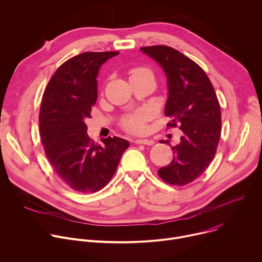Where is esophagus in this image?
I'll return each instance as SVG.
<instances>
[{"label":"esophagus","instance_id":"34e87169","mask_svg":"<svg viewBox=\"0 0 262 262\" xmlns=\"http://www.w3.org/2000/svg\"><path fill=\"white\" fill-rule=\"evenodd\" d=\"M134 142L137 144H146V146H153L155 143L152 139H135Z\"/></svg>","mask_w":262,"mask_h":262}]
</instances>
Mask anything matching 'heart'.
<instances>
[{"mask_svg": "<svg viewBox=\"0 0 262 262\" xmlns=\"http://www.w3.org/2000/svg\"><path fill=\"white\" fill-rule=\"evenodd\" d=\"M150 78L154 81V75L147 68H137L131 71L130 80L134 78ZM152 111L149 109H140L131 114L126 115L122 121L123 128L131 133H142L146 130V123L152 118Z\"/></svg>", "mask_w": 262, "mask_h": 262, "instance_id": "obj_1", "label": "heart"}]
</instances>
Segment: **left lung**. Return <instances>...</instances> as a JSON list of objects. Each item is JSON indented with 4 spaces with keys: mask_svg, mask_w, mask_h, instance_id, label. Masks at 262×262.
Listing matches in <instances>:
<instances>
[{
    "mask_svg": "<svg viewBox=\"0 0 262 262\" xmlns=\"http://www.w3.org/2000/svg\"><path fill=\"white\" fill-rule=\"evenodd\" d=\"M163 70L167 80L164 113L183 135L173 150L171 162L158 175L172 185H185L200 177L214 158L221 137V107L213 86L195 62L166 46L140 48ZM161 142L169 143L168 140Z\"/></svg>",
    "mask_w": 262,
    "mask_h": 262,
    "instance_id": "left-lung-1",
    "label": "left lung"
}]
</instances>
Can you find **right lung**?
Returning a JSON list of instances; mask_svg holds the SVG:
<instances>
[{"label": "right lung", "instance_id": "right-lung-1", "mask_svg": "<svg viewBox=\"0 0 262 262\" xmlns=\"http://www.w3.org/2000/svg\"><path fill=\"white\" fill-rule=\"evenodd\" d=\"M120 52H86L57 69L42 96L39 130L45 153L56 172L71 188L96 192L113 177L129 141L102 138L95 143L86 133L98 99L97 77L103 63Z\"/></svg>", "mask_w": 262, "mask_h": 262}]
</instances>
